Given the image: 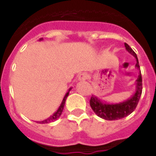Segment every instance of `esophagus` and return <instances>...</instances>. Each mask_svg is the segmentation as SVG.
<instances>
[{"instance_id": "esophagus-1", "label": "esophagus", "mask_w": 156, "mask_h": 156, "mask_svg": "<svg viewBox=\"0 0 156 156\" xmlns=\"http://www.w3.org/2000/svg\"><path fill=\"white\" fill-rule=\"evenodd\" d=\"M88 78V74L87 73H82L78 75V80L85 81Z\"/></svg>"}]
</instances>
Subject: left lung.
Instances as JSON below:
<instances>
[{
	"mask_svg": "<svg viewBox=\"0 0 156 156\" xmlns=\"http://www.w3.org/2000/svg\"><path fill=\"white\" fill-rule=\"evenodd\" d=\"M126 49L129 53L136 58L135 67L138 69H140V66L138 64V60L136 53L133 51V49L129 46L126 43H125ZM143 80L141 71L139 72L138 77L136 80V90L134 94L127 100L123 102L116 103V104H109L103 101L101 99L96 97L95 95H92L90 100V105L91 108L98 116H100L104 120L108 121H115L119 119L124 118L129 116L134 111L136 107L138 105L139 99L142 95L143 91Z\"/></svg>",
	"mask_w": 156,
	"mask_h": 156,
	"instance_id": "8db88e82",
	"label": "left lung"
}]
</instances>
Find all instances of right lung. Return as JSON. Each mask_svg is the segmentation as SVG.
<instances>
[{"mask_svg": "<svg viewBox=\"0 0 156 156\" xmlns=\"http://www.w3.org/2000/svg\"><path fill=\"white\" fill-rule=\"evenodd\" d=\"M43 38H41V39H40V40H42ZM72 89V87H70L69 89V90L67 91V93L66 94V95L64 96V99L63 100H62V102H61V105H60V107L58 108V109L56 110V112H54L53 114H52V116H50V117H48V119H46V120H44V121H37V123H41V124H46V123H50V122H52V121H56V120H57V119L61 116V113H62V112H63V109H64V106H65V104H66V98L68 97L69 95V91H70V90Z\"/></svg>", "mask_w": 156, "mask_h": 156, "instance_id": "obj_1", "label": "right lung"}]
</instances>
